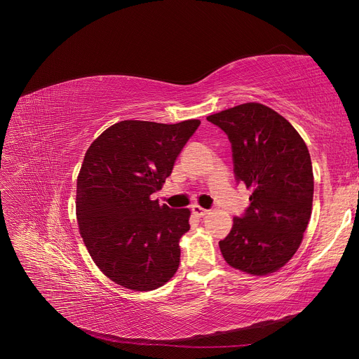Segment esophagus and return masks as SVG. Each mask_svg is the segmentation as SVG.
<instances>
[{
  "label": "esophagus",
  "instance_id": "34e87169",
  "mask_svg": "<svg viewBox=\"0 0 359 359\" xmlns=\"http://www.w3.org/2000/svg\"><path fill=\"white\" fill-rule=\"evenodd\" d=\"M191 212H193V215H194V216H197V217H203V216H206V215H208V212H209V210L203 209L201 206H198V204H194V206L191 208Z\"/></svg>",
  "mask_w": 359,
  "mask_h": 359
}]
</instances>
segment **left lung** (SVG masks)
Segmentation results:
<instances>
[{
	"label": "left lung",
	"mask_w": 359,
	"mask_h": 359,
	"mask_svg": "<svg viewBox=\"0 0 359 359\" xmlns=\"http://www.w3.org/2000/svg\"><path fill=\"white\" fill-rule=\"evenodd\" d=\"M208 121L228 134L238 181L250 208L233 217L219 241L225 262L252 276L278 271L299 248L313 210L314 177L309 147L292 124L271 108L247 102Z\"/></svg>",
	"instance_id": "8db88e82"
}]
</instances>
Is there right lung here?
<instances>
[{
	"label": "right lung",
	"instance_id": "1",
	"mask_svg": "<svg viewBox=\"0 0 359 359\" xmlns=\"http://www.w3.org/2000/svg\"><path fill=\"white\" fill-rule=\"evenodd\" d=\"M198 126V119H127L107 128L84 155L76 191L80 235L100 271L131 291H153L178 270L191 212L161 206L150 196Z\"/></svg>",
	"mask_w": 359,
	"mask_h": 359
}]
</instances>
